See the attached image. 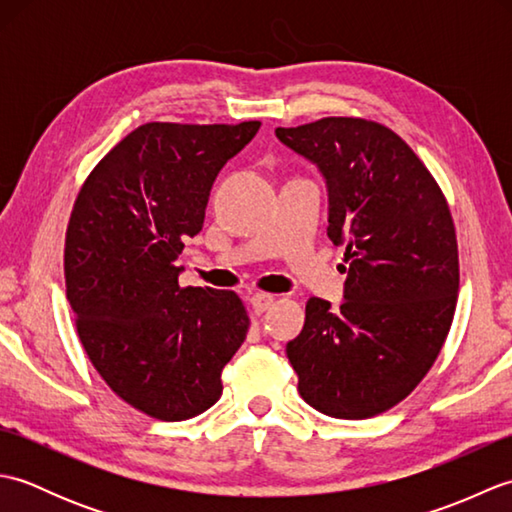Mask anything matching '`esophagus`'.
<instances>
[{
	"instance_id": "esophagus-1",
	"label": "esophagus",
	"mask_w": 512,
	"mask_h": 512,
	"mask_svg": "<svg viewBox=\"0 0 512 512\" xmlns=\"http://www.w3.org/2000/svg\"><path fill=\"white\" fill-rule=\"evenodd\" d=\"M250 306L257 314H262L266 310H270L275 306V297L273 295H266V292H255L253 297H250Z\"/></svg>"
}]
</instances>
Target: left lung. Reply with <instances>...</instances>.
Listing matches in <instances>:
<instances>
[{
    "instance_id": "left-lung-1",
    "label": "left lung",
    "mask_w": 512,
    "mask_h": 512,
    "mask_svg": "<svg viewBox=\"0 0 512 512\" xmlns=\"http://www.w3.org/2000/svg\"><path fill=\"white\" fill-rule=\"evenodd\" d=\"M328 187V237L345 246L339 310L312 297L286 345L299 394L332 418L363 420L407 398L447 339L460 288L449 204L389 127L330 116L277 127Z\"/></svg>"
}]
</instances>
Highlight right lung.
<instances>
[{"label": "right lung", "instance_id": "right-lung-1", "mask_svg": "<svg viewBox=\"0 0 512 512\" xmlns=\"http://www.w3.org/2000/svg\"><path fill=\"white\" fill-rule=\"evenodd\" d=\"M259 125H140L76 195L63 255L76 332L114 394L151 418L213 407L246 339L242 299L180 288L176 259L202 231L217 173Z\"/></svg>", "mask_w": 512, "mask_h": 512}]
</instances>
